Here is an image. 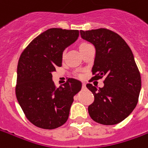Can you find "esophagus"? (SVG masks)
Wrapping results in <instances>:
<instances>
[{
  "label": "esophagus",
  "instance_id": "1",
  "mask_svg": "<svg viewBox=\"0 0 148 148\" xmlns=\"http://www.w3.org/2000/svg\"><path fill=\"white\" fill-rule=\"evenodd\" d=\"M82 88L83 89L86 88V84H85V83H82Z\"/></svg>",
  "mask_w": 148,
  "mask_h": 148
}]
</instances>
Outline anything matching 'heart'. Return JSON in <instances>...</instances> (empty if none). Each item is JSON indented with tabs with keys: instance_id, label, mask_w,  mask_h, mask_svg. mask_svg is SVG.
Listing matches in <instances>:
<instances>
[{
	"instance_id": "1",
	"label": "heart",
	"mask_w": 148,
	"mask_h": 148,
	"mask_svg": "<svg viewBox=\"0 0 148 148\" xmlns=\"http://www.w3.org/2000/svg\"><path fill=\"white\" fill-rule=\"evenodd\" d=\"M86 44H89V43H82L81 45H80V48H82V47H83V46H85V45H86Z\"/></svg>"
}]
</instances>
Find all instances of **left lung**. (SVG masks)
<instances>
[{"label":"left lung","instance_id":"8db88e82","mask_svg":"<svg viewBox=\"0 0 148 148\" xmlns=\"http://www.w3.org/2000/svg\"><path fill=\"white\" fill-rule=\"evenodd\" d=\"M80 33L95 48L94 77L89 82L105 78L102 88L86 84L95 98L89 105V114L101 124H117L133 112L138 101L141 75L133 53L123 38L112 30L100 28Z\"/></svg>","mask_w":148,"mask_h":148}]
</instances>
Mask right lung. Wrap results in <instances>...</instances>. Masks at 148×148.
<instances>
[{"mask_svg":"<svg viewBox=\"0 0 148 148\" xmlns=\"http://www.w3.org/2000/svg\"><path fill=\"white\" fill-rule=\"evenodd\" d=\"M78 36V30L49 29L20 55L15 95L26 118L38 128L54 129L64 124L73 96L82 89V82L74 78H68L58 88L52 79V72L62 66L64 49Z\"/></svg>","mask_w":148,"mask_h":148,"instance_id":"obj_1","label":"right lung"}]
</instances>
